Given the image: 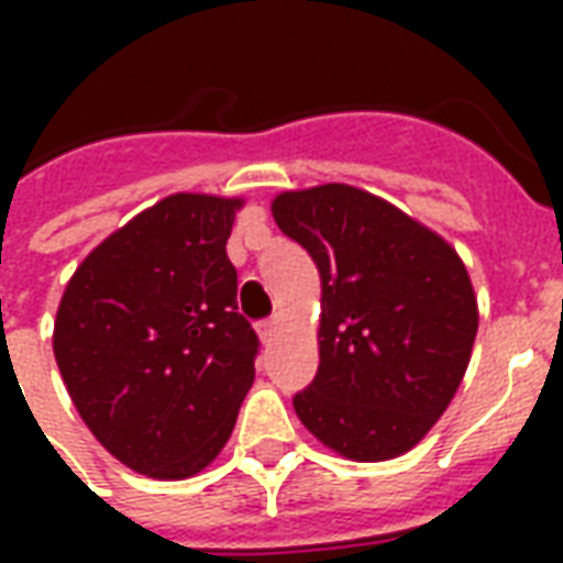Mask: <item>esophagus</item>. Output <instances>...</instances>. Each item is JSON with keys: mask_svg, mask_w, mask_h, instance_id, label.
<instances>
[{"mask_svg": "<svg viewBox=\"0 0 563 563\" xmlns=\"http://www.w3.org/2000/svg\"><path fill=\"white\" fill-rule=\"evenodd\" d=\"M260 330V339H263V344H272L274 339H277V330H280V318H268V321H263V324L256 327Z\"/></svg>", "mask_w": 563, "mask_h": 563, "instance_id": "obj_1", "label": "esophagus"}]
</instances>
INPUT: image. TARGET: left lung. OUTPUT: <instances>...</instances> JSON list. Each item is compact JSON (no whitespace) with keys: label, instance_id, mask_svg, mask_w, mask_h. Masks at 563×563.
<instances>
[{"label":"left lung","instance_id":"8db88e82","mask_svg":"<svg viewBox=\"0 0 563 563\" xmlns=\"http://www.w3.org/2000/svg\"><path fill=\"white\" fill-rule=\"evenodd\" d=\"M277 228L321 274V362L295 394L300 423L356 462H385L427 435L453 400L479 327L453 247L347 184L283 192Z\"/></svg>","mask_w":563,"mask_h":563}]
</instances>
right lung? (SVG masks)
<instances>
[{
	"label": "right lung",
	"instance_id": "add662e5",
	"mask_svg": "<svg viewBox=\"0 0 563 563\" xmlns=\"http://www.w3.org/2000/svg\"><path fill=\"white\" fill-rule=\"evenodd\" d=\"M239 198L178 192L92 251L55 318L75 409L131 471L187 479L228 444L254 383L228 236Z\"/></svg>",
	"mask_w": 563,
	"mask_h": 563
}]
</instances>
